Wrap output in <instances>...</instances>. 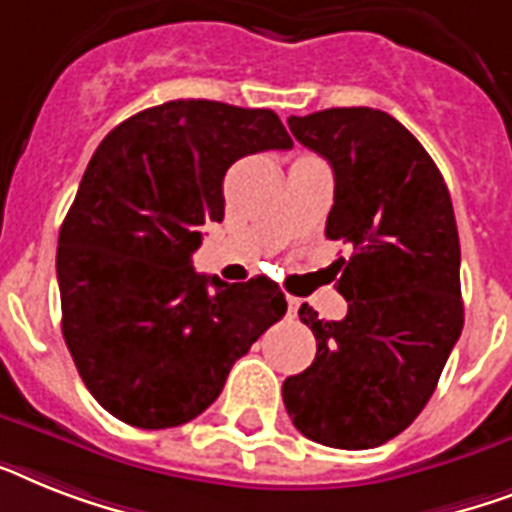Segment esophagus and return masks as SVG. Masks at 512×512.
Here are the masks:
<instances>
[{"instance_id":"1","label":"esophagus","mask_w":512,"mask_h":512,"mask_svg":"<svg viewBox=\"0 0 512 512\" xmlns=\"http://www.w3.org/2000/svg\"><path fill=\"white\" fill-rule=\"evenodd\" d=\"M286 305H289V318H294V315H297V310H299V305H302V302H299L297 297H286Z\"/></svg>"}]
</instances>
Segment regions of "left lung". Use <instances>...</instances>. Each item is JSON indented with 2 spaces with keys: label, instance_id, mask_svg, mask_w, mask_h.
<instances>
[{
  "label": "left lung",
  "instance_id": "left-lung-1",
  "mask_svg": "<svg viewBox=\"0 0 512 512\" xmlns=\"http://www.w3.org/2000/svg\"><path fill=\"white\" fill-rule=\"evenodd\" d=\"M289 128L334 168L326 236L352 255L339 260L342 321L299 307L318 352L284 381V405L307 439L368 450L418 418L460 339L458 223L439 168L389 112L331 107Z\"/></svg>",
  "mask_w": 512,
  "mask_h": 512
}]
</instances>
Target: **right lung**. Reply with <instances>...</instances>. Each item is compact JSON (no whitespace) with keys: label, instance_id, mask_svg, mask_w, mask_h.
<instances>
[{"label":"right lung","instance_id":"1","mask_svg":"<svg viewBox=\"0 0 512 512\" xmlns=\"http://www.w3.org/2000/svg\"><path fill=\"white\" fill-rule=\"evenodd\" d=\"M273 110L173 99L102 139L62 220V336L94 400L136 429H170L218 400L231 365L286 313L265 276L226 284L191 268L223 220L236 160L289 149Z\"/></svg>","mask_w":512,"mask_h":512}]
</instances>
